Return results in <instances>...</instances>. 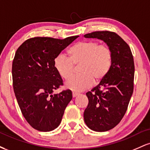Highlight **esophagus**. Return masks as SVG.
<instances>
[{"label":"esophagus","instance_id":"esophagus-1","mask_svg":"<svg viewBox=\"0 0 150 150\" xmlns=\"http://www.w3.org/2000/svg\"><path fill=\"white\" fill-rule=\"evenodd\" d=\"M79 95V93H77V92H73V97H76L77 96Z\"/></svg>","mask_w":150,"mask_h":150}]
</instances>
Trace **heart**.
Instances as JSON below:
<instances>
[{"label":"heart","instance_id":"b5f03b06","mask_svg":"<svg viewBox=\"0 0 150 150\" xmlns=\"http://www.w3.org/2000/svg\"><path fill=\"white\" fill-rule=\"evenodd\" d=\"M69 57L60 54L53 61L55 69L65 80L73 72L74 64H80L79 76H74L65 82V87L75 92L89 88L93 82H99L107 75L112 65L113 54L106 44L96 41H81L68 50Z\"/></svg>","mask_w":150,"mask_h":150}]
</instances>
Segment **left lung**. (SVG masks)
Segmentation results:
<instances>
[{
	"label": "left lung",
	"mask_w": 150,
	"mask_h": 150,
	"mask_svg": "<svg viewBox=\"0 0 150 150\" xmlns=\"http://www.w3.org/2000/svg\"><path fill=\"white\" fill-rule=\"evenodd\" d=\"M102 40L111 48V69L97 87L86 93L89 99L84 120L91 130L104 132L120 123L133 92L135 65L129 46L115 32L99 31L84 35Z\"/></svg>",
	"instance_id": "left-lung-1"
}]
</instances>
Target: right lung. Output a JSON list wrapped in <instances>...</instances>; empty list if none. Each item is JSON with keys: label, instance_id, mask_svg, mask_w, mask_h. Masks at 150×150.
Instances as JSON below:
<instances>
[{"label": "right lung", "instance_id": "1", "mask_svg": "<svg viewBox=\"0 0 150 150\" xmlns=\"http://www.w3.org/2000/svg\"><path fill=\"white\" fill-rule=\"evenodd\" d=\"M78 37L31 38L15 53L12 66L15 97L22 115L36 130L49 132L57 128L73 98L70 89L53 94L63 85L53 61Z\"/></svg>", "mask_w": 150, "mask_h": 150}]
</instances>
